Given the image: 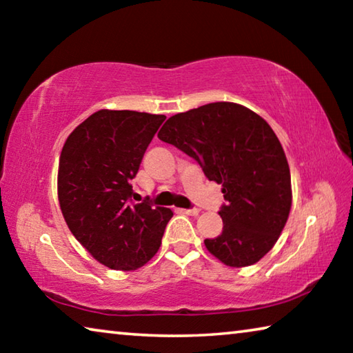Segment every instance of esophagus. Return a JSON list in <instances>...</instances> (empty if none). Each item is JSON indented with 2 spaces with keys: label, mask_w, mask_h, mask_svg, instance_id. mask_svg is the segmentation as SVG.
Instances as JSON below:
<instances>
[{
  "label": "esophagus",
  "mask_w": 353,
  "mask_h": 353,
  "mask_svg": "<svg viewBox=\"0 0 353 353\" xmlns=\"http://www.w3.org/2000/svg\"><path fill=\"white\" fill-rule=\"evenodd\" d=\"M179 212L185 213V214H193V216H196V214H199V208H181Z\"/></svg>",
  "instance_id": "1"
}]
</instances>
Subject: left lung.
I'll list each match as a JSON object with an SVG mask.
<instances>
[{
    "mask_svg": "<svg viewBox=\"0 0 353 353\" xmlns=\"http://www.w3.org/2000/svg\"><path fill=\"white\" fill-rule=\"evenodd\" d=\"M159 139L223 185V232L204 241L208 252L232 268L250 266L270 252L292 198L288 160L270 124L244 105L212 103L171 117Z\"/></svg>",
    "mask_w": 353,
    "mask_h": 353,
    "instance_id": "1",
    "label": "left lung"
}]
</instances>
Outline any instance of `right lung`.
I'll list each match as a JSON object with an SVG mask.
<instances>
[{
	"mask_svg": "<svg viewBox=\"0 0 353 353\" xmlns=\"http://www.w3.org/2000/svg\"><path fill=\"white\" fill-rule=\"evenodd\" d=\"M165 115L98 110L68 135L59 160V204L71 234L110 270L132 271L157 252L172 212L146 198L134 204L130 181Z\"/></svg>",
	"mask_w": 353,
	"mask_h": 353,
	"instance_id": "right-lung-1",
	"label": "right lung"
}]
</instances>
